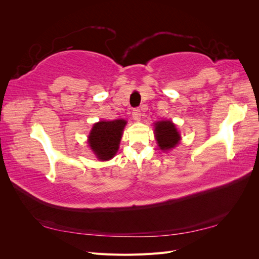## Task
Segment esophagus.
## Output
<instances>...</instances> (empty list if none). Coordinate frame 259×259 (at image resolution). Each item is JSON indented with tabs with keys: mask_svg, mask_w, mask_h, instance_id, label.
I'll use <instances>...</instances> for the list:
<instances>
[{
	"mask_svg": "<svg viewBox=\"0 0 259 259\" xmlns=\"http://www.w3.org/2000/svg\"><path fill=\"white\" fill-rule=\"evenodd\" d=\"M133 117H134V120L136 121L140 120V117H142V111H140L139 108H136L133 110Z\"/></svg>",
	"mask_w": 259,
	"mask_h": 259,
	"instance_id": "esophagus-1",
	"label": "esophagus"
}]
</instances>
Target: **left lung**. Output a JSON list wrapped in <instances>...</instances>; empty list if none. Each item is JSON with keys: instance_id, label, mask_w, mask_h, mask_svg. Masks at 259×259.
Wrapping results in <instances>:
<instances>
[{"instance_id": "1", "label": "left lung", "mask_w": 259, "mask_h": 259, "mask_svg": "<svg viewBox=\"0 0 259 259\" xmlns=\"http://www.w3.org/2000/svg\"><path fill=\"white\" fill-rule=\"evenodd\" d=\"M155 137L162 150H169L174 148L180 140V136L170 121H161L155 123Z\"/></svg>"}]
</instances>
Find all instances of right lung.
<instances>
[{
    "label": "right lung",
    "mask_w": 259,
    "mask_h": 259,
    "mask_svg": "<svg viewBox=\"0 0 259 259\" xmlns=\"http://www.w3.org/2000/svg\"><path fill=\"white\" fill-rule=\"evenodd\" d=\"M125 124L126 122L124 120H115L101 121L94 125L89 137V144L98 159L106 161L113 158L119 149Z\"/></svg>",
    "instance_id": "1"
}]
</instances>
